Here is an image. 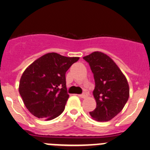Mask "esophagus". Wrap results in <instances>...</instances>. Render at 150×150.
<instances>
[{
	"label": "esophagus",
	"instance_id": "obj_1",
	"mask_svg": "<svg viewBox=\"0 0 150 150\" xmlns=\"http://www.w3.org/2000/svg\"><path fill=\"white\" fill-rule=\"evenodd\" d=\"M79 97H81V98H86V97H87V94H85V93H83V94H80Z\"/></svg>",
	"mask_w": 150,
	"mask_h": 150
}]
</instances>
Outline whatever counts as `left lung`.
Masks as SVG:
<instances>
[{"instance_id": "1", "label": "left lung", "mask_w": 150, "mask_h": 150, "mask_svg": "<svg viewBox=\"0 0 150 150\" xmlns=\"http://www.w3.org/2000/svg\"><path fill=\"white\" fill-rule=\"evenodd\" d=\"M83 59L89 64L95 82L93 95L97 106L89 115L96 121H110L122 110L129 98L127 78L114 60L102 52H93Z\"/></svg>"}]
</instances>
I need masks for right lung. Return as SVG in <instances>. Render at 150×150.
Here are the masks:
<instances>
[{"instance_id": "obj_1", "label": "right lung", "mask_w": 150, "mask_h": 150, "mask_svg": "<svg viewBox=\"0 0 150 150\" xmlns=\"http://www.w3.org/2000/svg\"><path fill=\"white\" fill-rule=\"evenodd\" d=\"M78 59L48 53L26 68L20 78L19 92L30 114L45 120L62 114L69 98L65 74Z\"/></svg>"}]
</instances>
